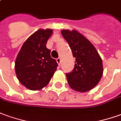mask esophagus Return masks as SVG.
Wrapping results in <instances>:
<instances>
[{
	"label": "esophagus",
	"mask_w": 121,
	"mask_h": 121,
	"mask_svg": "<svg viewBox=\"0 0 121 121\" xmlns=\"http://www.w3.org/2000/svg\"><path fill=\"white\" fill-rule=\"evenodd\" d=\"M56 62L57 63L59 64V65H60V62H61V59L60 58H58V59H56Z\"/></svg>",
	"instance_id": "1"
}]
</instances>
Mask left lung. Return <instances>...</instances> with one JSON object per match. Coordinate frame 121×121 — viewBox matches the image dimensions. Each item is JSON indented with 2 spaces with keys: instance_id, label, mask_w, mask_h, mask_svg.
Listing matches in <instances>:
<instances>
[{
  "instance_id": "left-lung-1",
  "label": "left lung",
  "mask_w": 121,
  "mask_h": 121,
  "mask_svg": "<svg viewBox=\"0 0 121 121\" xmlns=\"http://www.w3.org/2000/svg\"><path fill=\"white\" fill-rule=\"evenodd\" d=\"M61 34L76 58L73 70L66 74L70 87L82 93L92 90L104 72L101 56L94 45L78 31L62 30Z\"/></svg>"
}]
</instances>
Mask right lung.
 Masks as SVG:
<instances>
[{"mask_svg":"<svg viewBox=\"0 0 121 121\" xmlns=\"http://www.w3.org/2000/svg\"><path fill=\"white\" fill-rule=\"evenodd\" d=\"M51 29H39L25 41L17 54L15 72L18 80L30 90H39L49 84L57 62L46 47Z\"/></svg>","mask_w":121,"mask_h":121,"instance_id":"obj_1","label":"right lung"}]
</instances>
